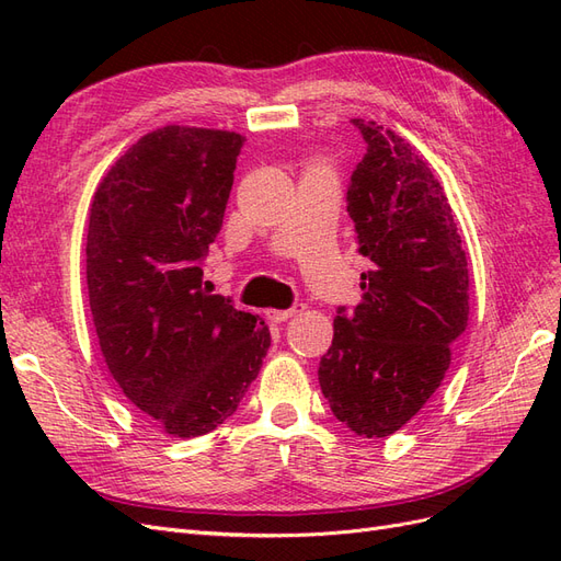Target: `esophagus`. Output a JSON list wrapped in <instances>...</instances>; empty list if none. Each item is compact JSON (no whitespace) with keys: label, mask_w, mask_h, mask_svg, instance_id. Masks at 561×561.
Instances as JSON below:
<instances>
[{"label":"esophagus","mask_w":561,"mask_h":561,"mask_svg":"<svg viewBox=\"0 0 561 561\" xmlns=\"http://www.w3.org/2000/svg\"><path fill=\"white\" fill-rule=\"evenodd\" d=\"M304 311V304H295V307H290V309H285V311H266V316L274 320V322H283V320H287V318H293V316H297V313H301Z\"/></svg>","instance_id":"1"}]
</instances>
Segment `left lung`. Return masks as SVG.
Returning <instances> with one entry per match:
<instances>
[{"label":"left lung","mask_w":561,"mask_h":561,"mask_svg":"<svg viewBox=\"0 0 561 561\" xmlns=\"http://www.w3.org/2000/svg\"><path fill=\"white\" fill-rule=\"evenodd\" d=\"M367 151L346 192L363 301L339 309L318 381L332 414L363 437L400 431L443 383L468 325V260L431 163L390 128L353 118Z\"/></svg>","instance_id":"obj_1"}]
</instances>
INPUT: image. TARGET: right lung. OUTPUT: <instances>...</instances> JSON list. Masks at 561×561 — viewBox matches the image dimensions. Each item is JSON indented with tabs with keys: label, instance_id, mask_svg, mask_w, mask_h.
<instances>
[{
	"label": "right lung",
	"instance_id": "obj_1",
	"mask_svg": "<svg viewBox=\"0 0 561 561\" xmlns=\"http://www.w3.org/2000/svg\"><path fill=\"white\" fill-rule=\"evenodd\" d=\"M243 135L163 126L98 184L87 236L93 325L124 396L173 437L225 423L257 379L264 320L203 287Z\"/></svg>",
	"mask_w": 561,
	"mask_h": 561
}]
</instances>
